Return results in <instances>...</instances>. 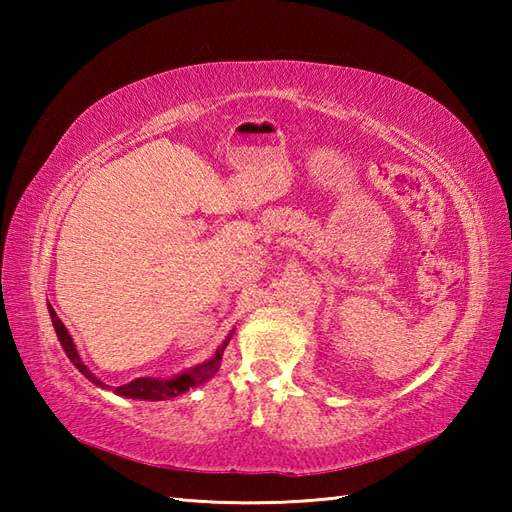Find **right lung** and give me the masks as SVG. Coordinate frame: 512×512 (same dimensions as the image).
Masks as SVG:
<instances>
[{"label":"right lung","mask_w":512,"mask_h":512,"mask_svg":"<svg viewBox=\"0 0 512 512\" xmlns=\"http://www.w3.org/2000/svg\"><path fill=\"white\" fill-rule=\"evenodd\" d=\"M48 312H50V319H52V325H54V332H57L59 341H61V347L63 352L68 354V358L72 361V365L79 369V372L90 380V383L99 385L103 389H112L107 387L105 383H101L99 378H96L88 367H85V363L81 361L79 352H76V345L72 341L70 332L65 330V325L61 323V319L57 317V312H54V308L48 303ZM233 332L226 336V341L217 347V352L209 358L206 363H200L195 365L191 369H187V372H182L178 376L173 378H154V376H145V378H136L132 380V383L127 385H121V387H114L112 391L118 396H125V398H140V400H169V398H176L180 394H184V391H189L191 387H198L202 383H206V380L213 378L217 374V369H220L222 365V354H224V347L228 345V341H231Z\"/></svg>","instance_id":"obj_1"}]
</instances>
